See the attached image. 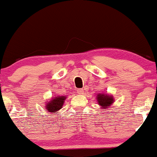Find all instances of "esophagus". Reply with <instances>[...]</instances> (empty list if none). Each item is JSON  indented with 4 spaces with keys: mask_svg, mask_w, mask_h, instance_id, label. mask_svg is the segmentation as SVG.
<instances>
[{
    "mask_svg": "<svg viewBox=\"0 0 157 157\" xmlns=\"http://www.w3.org/2000/svg\"><path fill=\"white\" fill-rule=\"evenodd\" d=\"M77 93L78 94H83L85 93V90H84V89H82V88H79V89L77 90Z\"/></svg>",
    "mask_w": 157,
    "mask_h": 157,
    "instance_id": "1",
    "label": "esophagus"
}]
</instances>
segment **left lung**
I'll use <instances>...</instances> for the list:
<instances>
[{
  "label": "left lung",
  "mask_w": 157,
  "mask_h": 157,
  "mask_svg": "<svg viewBox=\"0 0 157 157\" xmlns=\"http://www.w3.org/2000/svg\"><path fill=\"white\" fill-rule=\"evenodd\" d=\"M98 103L103 109L109 107L114 102L113 97L107 94H99L97 95Z\"/></svg>",
  "instance_id": "1"
}]
</instances>
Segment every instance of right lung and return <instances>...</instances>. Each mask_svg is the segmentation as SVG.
<instances>
[{
	"instance_id": "obj_1",
	"label": "right lung",
	"mask_w": 157,
	"mask_h": 157,
	"mask_svg": "<svg viewBox=\"0 0 157 157\" xmlns=\"http://www.w3.org/2000/svg\"><path fill=\"white\" fill-rule=\"evenodd\" d=\"M66 98H67L66 96L54 97V98L53 97V98H51V101L47 103L45 108L49 113H56L58 110H59L63 107Z\"/></svg>"
}]
</instances>
